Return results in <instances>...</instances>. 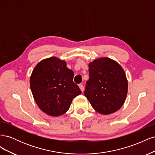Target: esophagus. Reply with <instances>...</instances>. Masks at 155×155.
<instances>
[{"label":"esophagus","mask_w":155,"mask_h":155,"mask_svg":"<svg viewBox=\"0 0 155 155\" xmlns=\"http://www.w3.org/2000/svg\"><path fill=\"white\" fill-rule=\"evenodd\" d=\"M79 88L81 89V91L82 92H83V91H84V86H83V85H82V84H79Z\"/></svg>","instance_id":"obj_1"}]
</instances>
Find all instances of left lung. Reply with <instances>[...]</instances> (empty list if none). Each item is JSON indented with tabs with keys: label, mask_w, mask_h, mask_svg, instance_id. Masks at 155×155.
<instances>
[{
	"label": "left lung",
	"mask_w": 155,
	"mask_h": 155,
	"mask_svg": "<svg viewBox=\"0 0 155 155\" xmlns=\"http://www.w3.org/2000/svg\"><path fill=\"white\" fill-rule=\"evenodd\" d=\"M89 79L84 94L96 111L110 114L119 110L127 94V79L124 69L107 58L96 59L88 64Z\"/></svg>",
	"instance_id": "1"
}]
</instances>
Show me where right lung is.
<instances>
[{"label": "right lung", "instance_id": "right-lung-1", "mask_svg": "<svg viewBox=\"0 0 155 155\" xmlns=\"http://www.w3.org/2000/svg\"><path fill=\"white\" fill-rule=\"evenodd\" d=\"M74 72L63 60L50 58L41 61L33 70L30 88L39 109L51 116L64 114L81 91L73 81Z\"/></svg>", "mask_w": 155, "mask_h": 155}]
</instances>
